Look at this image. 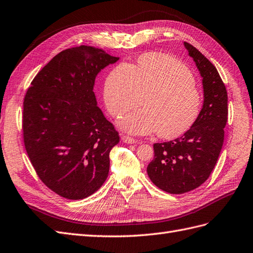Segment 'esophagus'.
I'll return each mask as SVG.
<instances>
[{
    "instance_id": "34e87169",
    "label": "esophagus",
    "mask_w": 253,
    "mask_h": 253,
    "mask_svg": "<svg viewBox=\"0 0 253 253\" xmlns=\"http://www.w3.org/2000/svg\"><path fill=\"white\" fill-rule=\"evenodd\" d=\"M122 141L124 142V143H126V144H135V143H138V141L134 140L133 138H130V136H128V135H122Z\"/></svg>"
}]
</instances>
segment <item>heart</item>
I'll list each match as a JSON object with an SVG mask.
<instances>
[{"instance_id":"obj_1","label":"heart","mask_w":253,"mask_h":253,"mask_svg":"<svg viewBox=\"0 0 253 253\" xmlns=\"http://www.w3.org/2000/svg\"><path fill=\"white\" fill-rule=\"evenodd\" d=\"M143 109L123 118L119 125L132 134L157 131L162 139H175L196 122L203 96L192 72L169 55L148 53L138 64H120L108 75L104 102L112 117L120 118L138 106Z\"/></svg>"}]
</instances>
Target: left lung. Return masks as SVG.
I'll return each instance as SVG.
<instances>
[{
	"instance_id": "8db88e82",
	"label": "left lung",
	"mask_w": 253,
	"mask_h": 253,
	"mask_svg": "<svg viewBox=\"0 0 253 253\" xmlns=\"http://www.w3.org/2000/svg\"><path fill=\"white\" fill-rule=\"evenodd\" d=\"M184 46L203 77L204 105L194 125L183 135L154 144V160L147 167L153 183L164 192L183 194L196 189L211 175L223 143L228 95L213 63L192 44Z\"/></svg>"
}]
</instances>
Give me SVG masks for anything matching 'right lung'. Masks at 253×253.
<instances>
[{
	"label": "right lung",
	"instance_id": "obj_1",
	"mask_svg": "<svg viewBox=\"0 0 253 253\" xmlns=\"http://www.w3.org/2000/svg\"><path fill=\"white\" fill-rule=\"evenodd\" d=\"M119 59L92 46L68 48L36 75L26 92V153L41 181L61 197H88L109 174V154L120 136L97 107L93 88L99 72Z\"/></svg>",
	"mask_w": 253,
	"mask_h": 253
}]
</instances>
